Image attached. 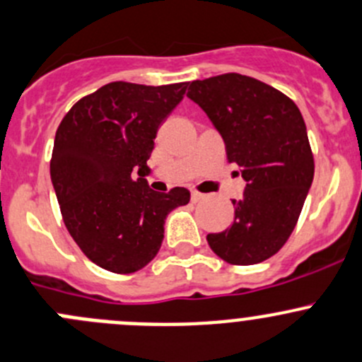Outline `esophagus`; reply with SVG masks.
Masks as SVG:
<instances>
[{"label": "esophagus", "instance_id": "1", "mask_svg": "<svg viewBox=\"0 0 362 362\" xmlns=\"http://www.w3.org/2000/svg\"><path fill=\"white\" fill-rule=\"evenodd\" d=\"M204 199H206V195H202L200 192H195V189H193V192H192V202H200V200H204Z\"/></svg>", "mask_w": 362, "mask_h": 362}]
</instances>
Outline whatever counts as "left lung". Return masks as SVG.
Listing matches in <instances>:
<instances>
[{"instance_id":"left-lung-1","label":"left lung","mask_w":362,"mask_h":362,"mask_svg":"<svg viewBox=\"0 0 362 362\" xmlns=\"http://www.w3.org/2000/svg\"><path fill=\"white\" fill-rule=\"evenodd\" d=\"M186 96L220 132L228 162L246 181L243 199L232 200V225L207 234V243L234 266L264 262L291 238L313 181L301 110L278 89L241 74L189 82Z\"/></svg>"}]
</instances>
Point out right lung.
I'll return each mask as SVG.
<instances>
[{
    "label": "right lung",
    "instance_id": "add662e5",
    "mask_svg": "<svg viewBox=\"0 0 362 362\" xmlns=\"http://www.w3.org/2000/svg\"><path fill=\"white\" fill-rule=\"evenodd\" d=\"M186 86L110 82L78 100L56 132L51 180L63 221L82 253L110 273L148 266L167 214L189 202L186 188L158 193L146 181L156 132Z\"/></svg>",
    "mask_w": 362,
    "mask_h": 362
}]
</instances>
